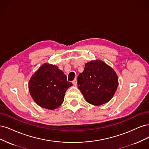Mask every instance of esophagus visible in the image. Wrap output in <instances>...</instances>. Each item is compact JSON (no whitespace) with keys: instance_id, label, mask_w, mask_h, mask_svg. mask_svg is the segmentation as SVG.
<instances>
[{"instance_id":"obj_1","label":"esophagus","mask_w":149,"mask_h":149,"mask_svg":"<svg viewBox=\"0 0 149 149\" xmlns=\"http://www.w3.org/2000/svg\"><path fill=\"white\" fill-rule=\"evenodd\" d=\"M72 83H73V84L74 86L77 85V80H76V79H75L74 81H72Z\"/></svg>"}]
</instances>
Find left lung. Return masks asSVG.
<instances>
[{
    "label": "left lung",
    "instance_id": "8db88e82",
    "mask_svg": "<svg viewBox=\"0 0 149 149\" xmlns=\"http://www.w3.org/2000/svg\"><path fill=\"white\" fill-rule=\"evenodd\" d=\"M78 79V88L86 101L94 106L109 102L119 84L116 71L100 60L86 63L84 71L79 74Z\"/></svg>",
    "mask_w": 149,
    "mask_h": 149
}]
</instances>
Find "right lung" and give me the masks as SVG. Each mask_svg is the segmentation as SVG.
I'll return each instance as SVG.
<instances>
[{
  "label": "right lung",
  "mask_w": 149,
  "mask_h": 149,
  "mask_svg": "<svg viewBox=\"0 0 149 149\" xmlns=\"http://www.w3.org/2000/svg\"><path fill=\"white\" fill-rule=\"evenodd\" d=\"M71 86L66 76L56 65L45 63L31 76L29 83L30 95L37 104L54 110L64 101L66 90Z\"/></svg>",
  "instance_id": "right-lung-1"
}]
</instances>
